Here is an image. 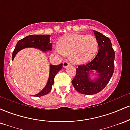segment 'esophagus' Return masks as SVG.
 I'll return each mask as SVG.
<instances>
[{
    "instance_id": "esophagus-1",
    "label": "esophagus",
    "mask_w": 130,
    "mask_h": 130,
    "mask_svg": "<svg viewBox=\"0 0 130 130\" xmlns=\"http://www.w3.org/2000/svg\"><path fill=\"white\" fill-rule=\"evenodd\" d=\"M70 65V63L67 60H65L63 62V67H64V68H66V67H67L68 65Z\"/></svg>"
}]
</instances>
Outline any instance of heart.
Instances as JSON below:
<instances>
[{"label": "heart", "mask_w": 130, "mask_h": 130, "mask_svg": "<svg viewBox=\"0 0 130 130\" xmlns=\"http://www.w3.org/2000/svg\"><path fill=\"white\" fill-rule=\"evenodd\" d=\"M97 40L92 35L71 34L61 38L54 51L59 55L69 54L70 59L75 63L89 61L98 50Z\"/></svg>", "instance_id": "heart-1"}]
</instances>
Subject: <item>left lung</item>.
<instances>
[{
	"label": "left lung",
	"instance_id": "1",
	"mask_svg": "<svg viewBox=\"0 0 130 130\" xmlns=\"http://www.w3.org/2000/svg\"><path fill=\"white\" fill-rule=\"evenodd\" d=\"M98 43V52L95 57L88 63L78 65L76 74L72 84L80 93L93 95L101 91L111 79L114 71L115 52L111 40L100 32L93 30ZM96 70L98 78L94 82L89 79V73Z\"/></svg>",
	"mask_w": 130,
	"mask_h": 130
}]
</instances>
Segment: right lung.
<instances>
[{"label":"right lung","mask_w":130,"mask_h":130,"mask_svg":"<svg viewBox=\"0 0 130 130\" xmlns=\"http://www.w3.org/2000/svg\"><path fill=\"white\" fill-rule=\"evenodd\" d=\"M34 47L40 50L46 51L47 50H52V44L50 43V35H32L27 36L25 38L19 40L16 44L15 48L13 52L12 60L15 55L20 50L26 47ZM63 64L60 63L58 65H50V73L48 81L46 87L40 93L34 95V96H44L48 93L52 89V86L54 84V77L58 71L62 68Z\"/></svg>","instance_id":"right-lung-1"}]
</instances>
